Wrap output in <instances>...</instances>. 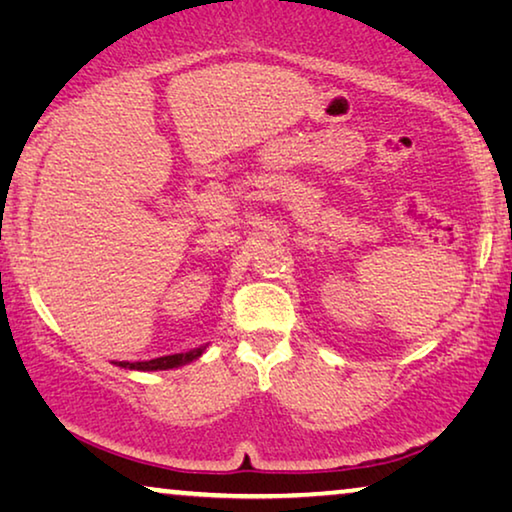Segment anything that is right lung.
I'll list each match as a JSON object with an SVG mask.
<instances>
[{"instance_id":"right-lung-1","label":"right lung","mask_w":512,"mask_h":512,"mask_svg":"<svg viewBox=\"0 0 512 512\" xmlns=\"http://www.w3.org/2000/svg\"><path fill=\"white\" fill-rule=\"evenodd\" d=\"M206 348H196L190 352H180V355H167V357H157L151 361H119L121 368H130V371H169V368H178L183 364H190V361L199 359Z\"/></svg>"}]
</instances>
